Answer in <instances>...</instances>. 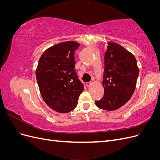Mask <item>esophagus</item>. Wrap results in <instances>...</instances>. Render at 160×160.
<instances>
[{"instance_id": "34e87169", "label": "esophagus", "mask_w": 160, "mask_h": 160, "mask_svg": "<svg viewBox=\"0 0 160 160\" xmlns=\"http://www.w3.org/2000/svg\"><path fill=\"white\" fill-rule=\"evenodd\" d=\"M91 82H87L86 83V85L88 87H89L91 85Z\"/></svg>"}]
</instances>
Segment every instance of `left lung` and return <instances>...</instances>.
<instances>
[{
  "label": "left lung",
  "instance_id": "left-lung-1",
  "mask_svg": "<svg viewBox=\"0 0 160 160\" xmlns=\"http://www.w3.org/2000/svg\"><path fill=\"white\" fill-rule=\"evenodd\" d=\"M139 72L133 54L118 43L108 42L102 81L104 95L95 101L96 105L107 111L122 107L134 93Z\"/></svg>",
  "mask_w": 160,
  "mask_h": 160
}]
</instances>
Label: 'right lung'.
Segmentation results:
<instances>
[{
  "label": "right lung",
  "instance_id": "1",
  "mask_svg": "<svg viewBox=\"0 0 160 160\" xmlns=\"http://www.w3.org/2000/svg\"><path fill=\"white\" fill-rule=\"evenodd\" d=\"M80 44L66 41L47 49L41 55L36 77L46 104L59 113H68L77 105L84 85L75 69V51Z\"/></svg>",
  "mask_w": 160,
  "mask_h": 160
}]
</instances>
